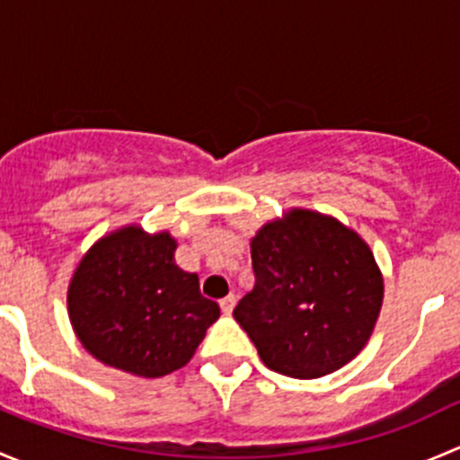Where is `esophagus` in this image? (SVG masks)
Wrapping results in <instances>:
<instances>
[{
	"label": "esophagus",
	"mask_w": 460,
	"mask_h": 460,
	"mask_svg": "<svg viewBox=\"0 0 460 460\" xmlns=\"http://www.w3.org/2000/svg\"><path fill=\"white\" fill-rule=\"evenodd\" d=\"M235 300H238V298H235L234 294H229V296H226V298H222V300H220L222 314H226V316H229V314L234 312V307H235Z\"/></svg>",
	"instance_id": "obj_1"
}]
</instances>
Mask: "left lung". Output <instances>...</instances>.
<instances>
[{
	"instance_id": "8db88e82",
	"label": "left lung",
	"mask_w": 460,
	"mask_h": 460,
	"mask_svg": "<svg viewBox=\"0 0 460 460\" xmlns=\"http://www.w3.org/2000/svg\"><path fill=\"white\" fill-rule=\"evenodd\" d=\"M256 285L234 309L269 369L320 378L367 345L383 307V273L354 229L291 208L252 238Z\"/></svg>"
}]
</instances>
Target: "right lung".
Returning <instances> with one entry per match:
<instances>
[{"instance_id":"right-lung-1","label":"right lung","mask_w":460,"mask_h":460,"mask_svg":"<svg viewBox=\"0 0 460 460\" xmlns=\"http://www.w3.org/2000/svg\"><path fill=\"white\" fill-rule=\"evenodd\" d=\"M169 231L131 225L97 240L68 285V316L91 356L109 367L160 378L196 354L220 307L175 264Z\"/></svg>"}]
</instances>
